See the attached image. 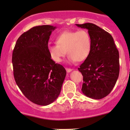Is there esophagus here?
Segmentation results:
<instances>
[{
	"label": "esophagus",
	"mask_w": 130,
	"mask_h": 130,
	"mask_svg": "<svg viewBox=\"0 0 130 130\" xmlns=\"http://www.w3.org/2000/svg\"><path fill=\"white\" fill-rule=\"evenodd\" d=\"M66 70L67 72H70L72 71V69H69V68H66Z\"/></svg>",
	"instance_id": "34e87169"
}]
</instances>
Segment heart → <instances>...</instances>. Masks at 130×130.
I'll return each instance as SVG.
<instances>
[{
	"instance_id": "1",
	"label": "heart",
	"mask_w": 130,
	"mask_h": 130,
	"mask_svg": "<svg viewBox=\"0 0 130 130\" xmlns=\"http://www.w3.org/2000/svg\"><path fill=\"white\" fill-rule=\"evenodd\" d=\"M56 44L49 45L48 52L51 59L60 62L66 53L69 62L83 61L88 57L92 48L91 35L86 29L66 30L56 39Z\"/></svg>"
}]
</instances>
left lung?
Returning a JSON list of instances; mask_svg holds the SVG:
<instances>
[{"mask_svg":"<svg viewBox=\"0 0 130 130\" xmlns=\"http://www.w3.org/2000/svg\"><path fill=\"white\" fill-rule=\"evenodd\" d=\"M91 35L90 55L78 68L83 75L82 91L85 96L101 100L114 87L119 75V53L110 34L93 23L75 24Z\"/></svg>","mask_w":130,"mask_h":130,"instance_id":"left-lung-1","label":"left lung"}]
</instances>
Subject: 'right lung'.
<instances>
[{
    "instance_id": "right-lung-1",
    "label": "right lung",
    "mask_w": 130,
    "mask_h": 130,
    "mask_svg": "<svg viewBox=\"0 0 130 130\" xmlns=\"http://www.w3.org/2000/svg\"><path fill=\"white\" fill-rule=\"evenodd\" d=\"M56 27L38 26L18 38L13 51V75L17 85L34 104L47 106L58 98L66 75L48 52L51 34Z\"/></svg>"
}]
</instances>
